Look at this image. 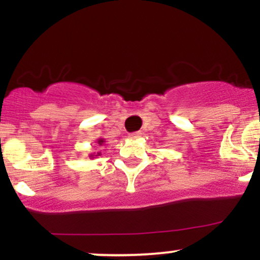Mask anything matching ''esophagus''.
<instances>
[{
  "instance_id": "obj_1",
  "label": "esophagus",
  "mask_w": 260,
  "mask_h": 260,
  "mask_svg": "<svg viewBox=\"0 0 260 260\" xmlns=\"http://www.w3.org/2000/svg\"><path fill=\"white\" fill-rule=\"evenodd\" d=\"M140 136H142V133L140 132H134V133H131L128 137H129L131 139H137V138H139Z\"/></svg>"
}]
</instances>
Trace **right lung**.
Returning <instances> with one entry per match:
<instances>
[{"instance_id": "obj_1", "label": "right lung", "mask_w": 260, "mask_h": 260, "mask_svg": "<svg viewBox=\"0 0 260 260\" xmlns=\"http://www.w3.org/2000/svg\"><path fill=\"white\" fill-rule=\"evenodd\" d=\"M104 143H105V140L100 138V139H98V142H96V145H98V147H101V145H103ZM99 155H100V153H98L96 155H95V153H94V154H90V157H91V159H94L95 156H99Z\"/></svg>"}]
</instances>
